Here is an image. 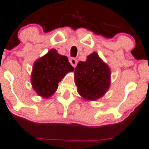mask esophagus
<instances>
[{
	"mask_svg": "<svg viewBox=\"0 0 149 149\" xmlns=\"http://www.w3.org/2000/svg\"><path fill=\"white\" fill-rule=\"evenodd\" d=\"M70 62L73 68H76V65H77V59H75V58H71V59H70Z\"/></svg>",
	"mask_w": 149,
	"mask_h": 149,
	"instance_id": "34e87169",
	"label": "esophagus"
}]
</instances>
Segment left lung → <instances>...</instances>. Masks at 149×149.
I'll list each match as a JSON object with an SVG mask.
<instances>
[{
  "label": "left lung",
  "instance_id": "1",
  "mask_svg": "<svg viewBox=\"0 0 149 149\" xmlns=\"http://www.w3.org/2000/svg\"><path fill=\"white\" fill-rule=\"evenodd\" d=\"M75 81L79 93L88 100L98 99L110 84V70L98 54L93 52L86 62H79L75 68Z\"/></svg>",
  "mask_w": 149,
  "mask_h": 149
}]
</instances>
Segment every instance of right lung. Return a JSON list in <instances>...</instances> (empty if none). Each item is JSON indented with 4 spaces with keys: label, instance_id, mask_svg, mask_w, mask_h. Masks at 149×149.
Segmentation results:
<instances>
[{
    "label": "right lung",
    "instance_id": "add662e5",
    "mask_svg": "<svg viewBox=\"0 0 149 149\" xmlns=\"http://www.w3.org/2000/svg\"><path fill=\"white\" fill-rule=\"evenodd\" d=\"M74 68L65 56L51 49L34 63L31 74V84L39 95L48 98L57 90L58 83L67 73Z\"/></svg>",
    "mask_w": 149,
    "mask_h": 149
}]
</instances>
